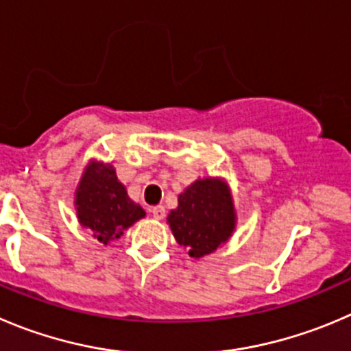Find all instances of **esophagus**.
<instances>
[{"instance_id": "obj_1", "label": "esophagus", "mask_w": 351, "mask_h": 351, "mask_svg": "<svg viewBox=\"0 0 351 351\" xmlns=\"http://www.w3.org/2000/svg\"><path fill=\"white\" fill-rule=\"evenodd\" d=\"M152 215L155 217L156 220H162L163 217H165V206H163V205L153 206V208H152Z\"/></svg>"}]
</instances>
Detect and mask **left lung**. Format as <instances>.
Wrapping results in <instances>:
<instances>
[{
    "instance_id": "8db88e82",
    "label": "left lung",
    "mask_w": 351,
    "mask_h": 351,
    "mask_svg": "<svg viewBox=\"0 0 351 351\" xmlns=\"http://www.w3.org/2000/svg\"><path fill=\"white\" fill-rule=\"evenodd\" d=\"M234 205L228 186L217 179L196 181L179 195V206L167 217L179 245L199 258L215 252L234 231Z\"/></svg>"
}]
</instances>
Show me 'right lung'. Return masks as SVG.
Returning <instances> with one entry per match:
<instances>
[{
  "label": "right lung",
  "instance_id": "obj_1",
  "mask_svg": "<svg viewBox=\"0 0 351 351\" xmlns=\"http://www.w3.org/2000/svg\"><path fill=\"white\" fill-rule=\"evenodd\" d=\"M75 206L79 222L105 245L120 238L136 220L145 217V210L129 198L119 182L115 169L103 163L88 167L79 182Z\"/></svg>",
  "mask_w": 351,
  "mask_h": 351
}]
</instances>
